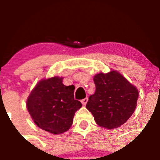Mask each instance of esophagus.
I'll return each instance as SVG.
<instances>
[{
    "mask_svg": "<svg viewBox=\"0 0 160 160\" xmlns=\"http://www.w3.org/2000/svg\"><path fill=\"white\" fill-rule=\"evenodd\" d=\"M87 101H88V98H84V99H83V100H81V102H82V104H83V105H86V104H87Z\"/></svg>",
    "mask_w": 160,
    "mask_h": 160,
    "instance_id": "obj_1",
    "label": "esophagus"
}]
</instances>
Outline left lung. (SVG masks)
Listing matches in <instances>:
<instances>
[{
	"mask_svg": "<svg viewBox=\"0 0 160 160\" xmlns=\"http://www.w3.org/2000/svg\"><path fill=\"white\" fill-rule=\"evenodd\" d=\"M96 91L90 96L87 109L94 120L105 129L120 127L135 111L139 92L117 70L94 76Z\"/></svg>",
	"mask_w": 160,
	"mask_h": 160,
	"instance_id": "8db88e82",
	"label": "left lung"
}]
</instances>
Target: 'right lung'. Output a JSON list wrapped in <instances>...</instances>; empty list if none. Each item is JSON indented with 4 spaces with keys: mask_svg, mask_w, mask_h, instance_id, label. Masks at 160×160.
Listing matches in <instances>:
<instances>
[{
    "mask_svg": "<svg viewBox=\"0 0 160 160\" xmlns=\"http://www.w3.org/2000/svg\"><path fill=\"white\" fill-rule=\"evenodd\" d=\"M63 79L56 76L40 80L27 100V108L35 124L52 134L68 130L76 111L82 107L74 100V86L63 85Z\"/></svg>",
    "mask_w": 160,
    "mask_h": 160,
    "instance_id": "right-lung-1",
    "label": "right lung"
}]
</instances>
